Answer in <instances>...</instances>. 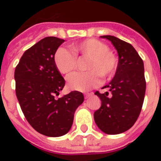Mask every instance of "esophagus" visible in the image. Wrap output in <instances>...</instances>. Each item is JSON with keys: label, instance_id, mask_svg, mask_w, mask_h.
<instances>
[{"label": "esophagus", "instance_id": "1", "mask_svg": "<svg viewBox=\"0 0 161 161\" xmlns=\"http://www.w3.org/2000/svg\"><path fill=\"white\" fill-rule=\"evenodd\" d=\"M91 95H92V93H85V94H84V98L90 97Z\"/></svg>", "mask_w": 161, "mask_h": 161}]
</instances>
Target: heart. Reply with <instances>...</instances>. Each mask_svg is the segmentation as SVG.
<instances>
[{"label": "heart", "mask_w": 161, "mask_h": 161, "mask_svg": "<svg viewBox=\"0 0 161 161\" xmlns=\"http://www.w3.org/2000/svg\"><path fill=\"white\" fill-rule=\"evenodd\" d=\"M74 53L59 48L54 54V63L60 73L70 75L76 70L77 58H88L84 72H77L68 77V86L71 90L85 91L100 83V76L103 79H110L115 76L118 68V58L114 52L108 50V46L97 39H87L73 43Z\"/></svg>", "instance_id": "b5f03b06"}]
</instances>
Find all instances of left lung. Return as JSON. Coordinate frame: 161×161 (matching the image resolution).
<instances>
[{"label": "left lung", "mask_w": 161, "mask_h": 161, "mask_svg": "<svg viewBox=\"0 0 161 161\" xmlns=\"http://www.w3.org/2000/svg\"><path fill=\"white\" fill-rule=\"evenodd\" d=\"M110 40L119 55L118 68L111 82L103 88L108 91L95 94L101 99V107L94 113L97 127L108 135L127 131L137 121L146 92L143 60L131 44L115 36H102Z\"/></svg>", "instance_id": "1"}]
</instances>
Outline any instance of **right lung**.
I'll list each match as a JSON object with an SVG mask.
<instances>
[{
  "label": "right lung",
  "mask_w": 161,
  "mask_h": 161,
  "mask_svg": "<svg viewBox=\"0 0 161 161\" xmlns=\"http://www.w3.org/2000/svg\"><path fill=\"white\" fill-rule=\"evenodd\" d=\"M64 42L57 37L44 38L24 53L14 71L16 96L26 121L50 137L69 132L75 110L84 99L77 91L56 98L65 81L55 65L54 54Z\"/></svg>",
  "instance_id": "add662e5"
}]
</instances>
